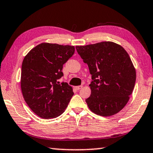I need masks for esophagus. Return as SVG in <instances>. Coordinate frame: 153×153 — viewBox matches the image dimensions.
Segmentation results:
<instances>
[{"label":"esophagus","instance_id":"1","mask_svg":"<svg viewBox=\"0 0 153 153\" xmlns=\"http://www.w3.org/2000/svg\"><path fill=\"white\" fill-rule=\"evenodd\" d=\"M83 88V86L82 85H79V86H75L74 87V88L76 90H80V89H81V88Z\"/></svg>","mask_w":153,"mask_h":153}]
</instances>
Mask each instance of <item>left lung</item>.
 I'll return each instance as SVG.
<instances>
[{"instance_id":"left-lung-1","label":"left lung","mask_w":153,"mask_h":153,"mask_svg":"<svg viewBox=\"0 0 153 153\" xmlns=\"http://www.w3.org/2000/svg\"><path fill=\"white\" fill-rule=\"evenodd\" d=\"M76 49L92 74L91 94L85 100L88 108L103 117L118 113L129 101L136 81L135 68L127 52L111 41Z\"/></svg>"}]
</instances>
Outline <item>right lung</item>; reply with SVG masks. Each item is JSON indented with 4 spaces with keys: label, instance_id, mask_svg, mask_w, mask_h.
<instances>
[{
    "label": "right lung",
    "instance_id": "obj_1",
    "mask_svg": "<svg viewBox=\"0 0 153 153\" xmlns=\"http://www.w3.org/2000/svg\"><path fill=\"white\" fill-rule=\"evenodd\" d=\"M74 46L43 43L27 53L23 61L21 87L23 98L33 112L43 119L56 118L64 112L74 94L63 76V65Z\"/></svg>",
    "mask_w": 153,
    "mask_h": 153
}]
</instances>
